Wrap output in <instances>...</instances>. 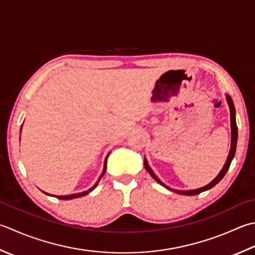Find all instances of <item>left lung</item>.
<instances>
[{"label": "left lung", "mask_w": 255, "mask_h": 255, "mask_svg": "<svg viewBox=\"0 0 255 255\" xmlns=\"http://www.w3.org/2000/svg\"><path fill=\"white\" fill-rule=\"evenodd\" d=\"M226 98H227V102H228V105H229V108H230V122H231V147H230V151H229V154H228V158H227V161L226 163H224L223 168L221 169V171L219 172L218 176L213 179V180L207 184V186H204L202 188H199V189H194V190H176V189H171L169 188L168 186H166L160 179H159L156 174H154V172L152 171V169L149 167L148 164V161L147 159L144 158L143 159V162H144V168H146V170L150 173V176L156 180L158 183H160L162 187H164L166 189H168V190L170 191H173L176 193H179V194H183V196H196V194H199L201 193L203 191H207L209 190V189L213 188L214 186H216L217 183H219L221 181V179L224 177V174L227 173V171L229 170V167H230L231 164V161L232 159L234 158V154H236V149H237V142H238V127H237V122H236V108H234V105H233V102H232V98L229 96V95H226Z\"/></svg>", "instance_id": "left-lung-1"}]
</instances>
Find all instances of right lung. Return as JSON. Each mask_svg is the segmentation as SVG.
<instances>
[{
    "label": "right lung",
    "mask_w": 255,
    "mask_h": 255,
    "mask_svg": "<svg viewBox=\"0 0 255 255\" xmlns=\"http://www.w3.org/2000/svg\"><path fill=\"white\" fill-rule=\"evenodd\" d=\"M23 126V125H22ZM21 131H22V127H21ZM111 153V152H109ZM109 153L107 154L106 156V158H105V161H104V169H103V172H102V174H101V177L98 178V180H97V182L94 184V186L92 187V188H89L88 190H86V191H83V192H78V193H73V194H67V196H54V197H56L57 199H61V200H72V199H76V198H81V197H84V196H86V194H88L89 192H92L95 188L97 187V184H98V182H99V180H101L102 179V177L104 176L105 174V172H106V169H107V158H108V156H109ZM44 192V191H43ZM45 194H47V196H53V194H49V193H47V192H44Z\"/></svg>",
    "instance_id": "obj_1"
}]
</instances>
